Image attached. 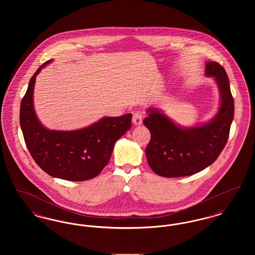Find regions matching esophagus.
<instances>
[{"label": "esophagus", "instance_id": "esophagus-1", "mask_svg": "<svg viewBox=\"0 0 255 255\" xmlns=\"http://www.w3.org/2000/svg\"><path fill=\"white\" fill-rule=\"evenodd\" d=\"M132 121H133V125H141L142 124V115L140 114V113H134L133 116V119H132Z\"/></svg>", "mask_w": 255, "mask_h": 255}]
</instances>
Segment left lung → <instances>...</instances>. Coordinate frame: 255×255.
<instances>
[{
    "label": "left lung",
    "mask_w": 255,
    "mask_h": 255,
    "mask_svg": "<svg viewBox=\"0 0 255 255\" xmlns=\"http://www.w3.org/2000/svg\"><path fill=\"white\" fill-rule=\"evenodd\" d=\"M206 75L214 77L221 104L216 116L207 123L181 127L160 110L149 108L143 124L151 133L146 147L150 168L161 177L191 176L212 164L228 141L234 117V100L225 69L214 61L206 64Z\"/></svg>",
    "instance_id": "1"
}]
</instances>
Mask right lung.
<instances>
[{
	"label": "right lung",
	"instance_id": "obj_1",
	"mask_svg": "<svg viewBox=\"0 0 255 255\" xmlns=\"http://www.w3.org/2000/svg\"><path fill=\"white\" fill-rule=\"evenodd\" d=\"M51 60L45 62L29 80L20 108V125L24 142L39 167L49 176L81 182L97 177L109 162L118 139L131 128L132 114L103 118L79 130L57 131L44 127L33 106L36 75Z\"/></svg>",
	"mask_w": 255,
	"mask_h": 255
}]
</instances>
